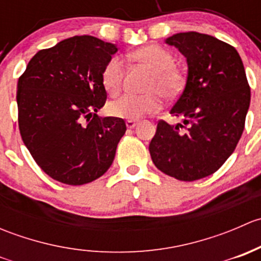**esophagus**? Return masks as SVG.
I'll return each instance as SVG.
<instances>
[{
  "label": "esophagus",
  "instance_id": "34e87169",
  "mask_svg": "<svg viewBox=\"0 0 261 261\" xmlns=\"http://www.w3.org/2000/svg\"><path fill=\"white\" fill-rule=\"evenodd\" d=\"M136 125H138V121H136V120H127V121H126V126H127L128 128L135 127Z\"/></svg>",
  "mask_w": 261,
  "mask_h": 261
}]
</instances>
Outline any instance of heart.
Wrapping results in <instances>:
<instances>
[{
  "label": "heart",
  "mask_w": 261,
  "mask_h": 261,
  "mask_svg": "<svg viewBox=\"0 0 261 261\" xmlns=\"http://www.w3.org/2000/svg\"><path fill=\"white\" fill-rule=\"evenodd\" d=\"M136 62L152 70L146 83V93L123 94L109 105V112L115 117L138 120L141 116L158 112L163 106V96L175 99L186 87V72L174 64L169 50L159 45H146L133 53ZM125 77V64L120 57H112L102 70V83L111 96L120 93Z\"/></svg>",
  "instance_id": "obj_1"
}]
</instances>
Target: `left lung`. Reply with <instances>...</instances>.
<instances>
[{
    "instance_id": "left-lung-1",
    "label": "left lung",
    "mask_w": 261,
    "mask_h": 261,
    "mask_svg": "<svg viewBox=\"0 0 261 261\" xmlns=\"http://www.w3.org/2000/svg\"><path fill=\"white\" fill-rule=\"evenodd\" d=\"M187 58L184 91L170 109L183 123L159 120L149 144L155 167L178 180L217 172L240 140L250 106L243 60L230 44L196 31L167 39Z\"/></svg>"
}]
</instances>
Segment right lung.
Segmentation results:
<instances>
[{"instance_id":"1","label":"right lung","mask_w":261,"mask_h":261,"mask_svg":"<svg viewBox=\"0 0 261 261\" xmlns=\"http://www.w3.org/2000/svg\"><path fill=\"white\" fill-rule=\"evenodd\" d=\"M117 48L94 36H73L36 53L17 82L18 128L36 164L69 186L109 170L126 131L120 117H99L102 70Z\"/></svg>"}]
</instances>
